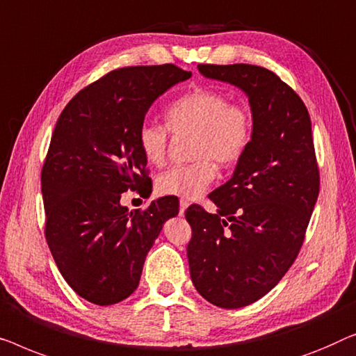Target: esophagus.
<instances>
[{"mask_svg":"<svg viewBox=\"0 0 356 356\" xmlns=\"http://www.w3.org/2000/svg\"><path fill=\"white\" fill-rule=\"evenodd\" d=\"M187 208H188V202H187V200H180V209H179L180 216H184L185 209H187Z\"/></svg>","mask_w":356,"mask_h":356,"instance_id":"esophagus-1","label":"esophagus"}]
</instances>
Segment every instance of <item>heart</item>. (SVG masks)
<instances>
[{
  "mask_svg": "<svg viewBox=\"0 0 356 356\" xmlns=\"http://www.w3.org/2000/svg\"><path fill=\"white\" fill-rule=\"evenodd\" d=\"M169 127L174 132L192 130L193 163L176 164L156 179V190L168 197L192 200L202 195L216 177L209 156L227 166L247 152L253 135V118L247 106L229 103L226 95L211 88H195L169 104ZM169 130L163 124L145 121L138 130V145L149 164H163L168 152Z\"/></svg>",
  "mask_w": 356,
  "mask_h": 356,
  "instance_id": "b5f03b06",
  "label": "heart"
}]
</instances>
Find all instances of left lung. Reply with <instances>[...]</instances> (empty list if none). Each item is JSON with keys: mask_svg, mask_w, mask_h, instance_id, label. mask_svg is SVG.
<instances>
[{"mask_svg": "<svg viewBox=\"0 0 356 356\" xmlns=\"http://www.w3.org/2000/svg\"><path fill=\"white\" fill-rule=\"evenodd\" d=\"M203 77L247 95L252 142L232 177L209 193L216 213L190 207L187 247L195 289L219 308L264 297L292 266L319 193L312 121L276 74L250 64H198Z\"/></svg>", "mask_w": 356, "mask_h": 356, "instance_id": "left-lung-1", "label": "left lung"}]
</instances>
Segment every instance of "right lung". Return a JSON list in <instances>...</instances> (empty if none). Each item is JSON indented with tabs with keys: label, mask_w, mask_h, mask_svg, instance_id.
Masks as SVG:
<instances>
[{
	"label": "right lung",
	"mask_w": 356,
	"mask_h": 356,
	"mask_svg": "<svg viewBox=\"0 0 356 356\" xmlns=\"http://www.w3.org/2000/svg\"><path fill=\"white\" fill-rule=\"evenodd\" d=\"M192 77L174 64L122 67L80 90L59 116L42 169L48 247L74 292L99 307L138 287L145 258L179 202L130 211L122 193L152 192L138 130L164 92Z\"/></svg>",
	"instance_id": "1"
}]
</instances>
